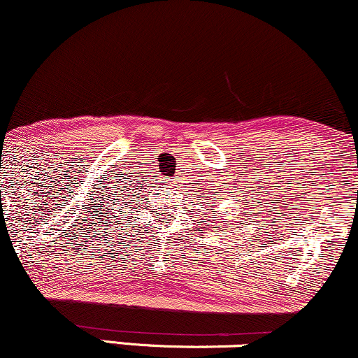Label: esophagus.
Here are the masks:
<instances>
[{"label":"esophagus","instance_id":"34e87169","mask_svg":"<svg viewBox=\"0 0 358 358\" xmlns=\"http://www.w3.org/2000/svg\"><path fill=\"white\" fill-rule=\"evenodd\" d=\"M172 182H174V184H176V182H178V180H172ZM178 186H179V184H178Z\"/></svg>","mask_w":358,"mask_h":358}]
</instances>
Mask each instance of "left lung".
<instances>
[{"label": "left lung", "mask_w": 358, "mask_h": 358, "mask_svg": "<svg viewBox=\"0 0 358 358\" xmlns=\"http://www.w3.org/2000/svg\"><path fill=\"white\" fill-rule=\"evenodd\" d=\"M226 214H227V213H226Z\"/></svg>", "instance_id": "left-lung-1"}]
</instances>
